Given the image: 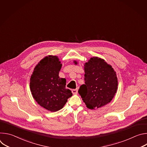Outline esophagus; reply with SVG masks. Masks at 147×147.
Segmentation results:
<instances>
[{"instance_id":"1","label":"esophagus","mask_w":147,"mask_h":147,"mask_svg":"<svg viewBox=\"0 0 147 147\" xmlns=\"http://www.w3.org/2000/svg\"><path fill=\"white\" fill-rule=\"evenodd\" d=\"M72 93L73 94H77L78 93V90L77 89H74L72 90Z\"/></svg>"}]
</instances>
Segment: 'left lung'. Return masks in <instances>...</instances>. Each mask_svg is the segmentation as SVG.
Here are the masks:
<instances>
[{"instance_id":"obj_1","label":"left lung","mask_w":147,"mask_h":147,"mask_svg":"<svg viewBox=\"0 0 147 147\" xmlns=\"http://www.w3.org/2000/svg\"><path fill=\"white\" fill-rule=\"evenodd\" d=\"M84 70L86 82L78 90L80 95L89 109L105 106L112 100L117 89L116 72L103 59L97 57L85 63Z\"/></svg>"}]
</instances>
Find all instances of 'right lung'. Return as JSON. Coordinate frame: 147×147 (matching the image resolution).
Listing matches in <instances>:
<instances>
[{"mask_svg": "<svg viewBox=\"0 0 147 147\" xmlns=\"http://www.w3.org/2000/svg\"><path fill=\"white\" fill-rule=\"evenodd\" d=\"M61 67L57 56H47L36 66L30 78L34 98L39 105L51 112L62 109L73 95L71 91L66 88V79L59 76Z\"/></svg>", "mask_w": 147, "mask_h": 147, "instance_id": "add662e5", "label": "right lung"}]
</instances>
